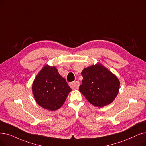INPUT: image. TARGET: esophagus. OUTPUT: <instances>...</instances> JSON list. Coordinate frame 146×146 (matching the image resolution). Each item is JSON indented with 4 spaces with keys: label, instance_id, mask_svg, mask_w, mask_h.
Segmentation results:
<instances>
[{
    "label": "esophagus",
    "instance_id": "1",
    "mask_svg": "<svg viewBox=\"0 0 146 146\" xmlns=\"http://www.w3.org/2000/svg\"><path fill=\"white\" fill-rule=\"evenodd\" d=\"M79 85L80 84L78 81H74L71 82V83H70V86H71V88L74 89V90H76V89H78Z\"/></svg>",
    "mask_w": 146,
    "mask_h": 146
}]
</instances>
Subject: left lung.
<instances>
[{
    "mask_svg": "<svg viewBox=\"0 0 146 146\" xmlns=\"http://www.w3.org/2000/svg\"><path fill=\"white\" fill-rule=\"evenodd\" d=\"M79 91L91 104L98 107L111 103L119 92L120 82L115 75L100 64L85 68Z\"/></svg>",
    "mask_w": 146,
    "mask_h": 146,
    "instance_id": "8db88e82",
    "label": "left lung"
}]
</instances>
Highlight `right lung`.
I'll return each instance as SVG.
<instances>
[{"mask_svg":"<svg viewBox=\"0 0 146 146\" xmlns=\"http://www.w3.org/2000/svg\"><path fill=\"white\" fill-rule=\"evenodd\" d=\"M72 89L55 67L46 66L37 75L32 91L37 103L43 108L54 111L64 104Z\"/></svg>","mask_w":146,"mask_h":146,"instance_id":"obj_1","label":"right lung"}]
</instances>
